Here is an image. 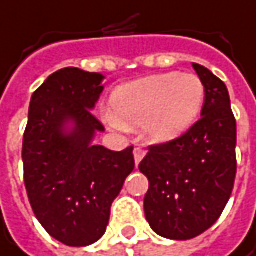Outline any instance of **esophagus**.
I'll use <instances>...</instances> for the list:
<instances>
[{
	"instance_id": "1",
	"label": "esophagus",
	"mask_w": 256,
	"mask_h": 256,
	"mask_svg": "<svg viewBox=\"0 0 256 256\" xmlns=\"http://www.w3.org/2000/svg\"><path fill=\"white\" fill-rule=\"evenodd\" d=\"M134 156H135V164L136 165H140V162L144 159V156H146V150H142V148H140V147H136L135 150H134Z\"/></svg>"
}]
</instances>
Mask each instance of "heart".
<instances>
[{"label": "heart", "mask_w": 256, "mask_h": 256, "mask_svg": "<svg viewBox=\"0 0 256 256\" xmlns=\"http://www.w3.org/2000/svg\"><path fill=\"white\" fill-rule=\"evenodd\" d=\"M206 98L202 80L192 73L170 72L118 86L110 97V124L138 129L152 142H168L198 120Z\"/></svg>", "instance_id": "1"}]
</instances>
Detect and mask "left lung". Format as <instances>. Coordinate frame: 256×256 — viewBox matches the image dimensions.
Segmentation results:
<instances>
[{
    "instance_id": "left-lung-1",
    "label": "left lung",
    "mask_w": 256,
    "mask_h": 256,
    "mask_svg": "<svg viewBox=\"0 0 256 256\" xmlns=\"http://www.w3.org/2000/svg\"><path fill=\"white\" fill-rule=\"evenodd\" d=\"M206 86L201 118L182 136L148 147L140 164L150 188L146 218L159 236L190 240L220 218L237 172V124L226 85L194 64Z\"/></svg>"
}]
</instances>
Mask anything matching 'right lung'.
Instances as JSON below:
<instances>
[{
  "label": "right lung",
  "instance_id": "add662e5",
  "mask_svg": "<svg viewBox=\"0 0 256 256\" xmlns=\"http://www.w3.org/2000/svg\"><path fill=\"white\" fill-rule=\"evenodd\" d=\"M100 73L66 67L31 97L24 134V180L32 212L50 237L82 248L106 231L110 206L135 168L134 147L91 144L104 130L91 114L103 91ZM74 129L65 132V124Z\"/></svg>",
  "mask_w": 256,
  "mask_h": 256
}]
</instances>
